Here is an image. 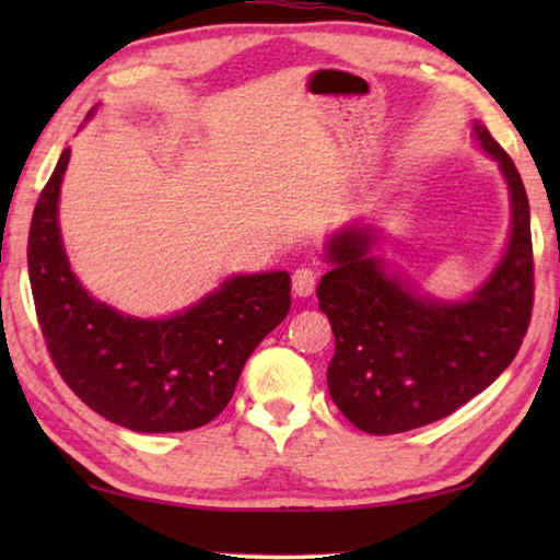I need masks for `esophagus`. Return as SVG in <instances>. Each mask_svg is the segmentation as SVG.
Here are the masks:
<instances>
[{"mask_svg":"<svg viewBox=\"0 0 560 560\" xmlns=\"http://www.w3.org/2000/svg\"><path fill=\"white\" fill-rule=\"evenodd\" d=\"M316 283H318V273L314 271V269H308V267H299L296 271H293V293H296V296H311V293H314V289H316Z\"/></svg>","mask_w":560,"mask_h":560,"instance_id":"esophagus-1","label":"esophagus"}]
</instances>
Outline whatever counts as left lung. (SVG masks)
Segmentation results:
<instances>
[{
    "instance_id": "1",
    "label": "left lung",
    "mask_w": 560,
    "mask_h": 560,
    "mask_svg": "<svg viewBox=\"0 0 560 560\" xmlns=\"http://www.w3.org/2000/svg\"><path fill=\"white\" fill-rule=\"evenodd\" d=\"M471 136L497 160L509 187L506 249L487 281L464 299L422 293L373 254L377 234L353 222L328 236L318 308L336 353L328 393L368 434H397L438 422L497 381L516 358L534 306L530 212L521 175L487 126Z\"/></svg>"
}]
</instances>
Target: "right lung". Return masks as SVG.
<instances>
[{"label":"right lung","instance_id":"add662e5","mask_svg":"<svg viewBox=\"0 0 560 560\" xmlns=\"http://www.w3.org/2000/svg\"><path fill=\"white\" fill-rule=\"evenodd\" d=\"M96 108H91L93 118ZM71 148L34 207L30 281L56 371L91 410L132 432H187L232 400L252 350L291 308L289 271L236 273L167 318H136L75 279L59 226Z\"/></svg>","mask_w":560,"mask_h":560}]
</instances>
